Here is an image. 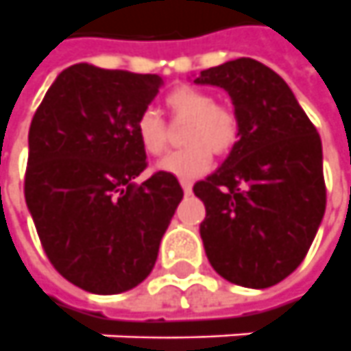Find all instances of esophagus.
Segmentation results:
<instances>
[{
    "mask_svg": "<svg viewBox=\"0 0 351 351\" xmlns=\"http://www.w3.org/2000/svg\"><path fill=\"white\" fill-rule=\"evenodd\" d=\"M181 187H183V191H185V195H189V193L193 191V183H191V181L181 180Z\"/></svg>",
    "mask_w": 351,
    "mask_h": 351,
    "instance_id": "1",
    "label": "esophagus"
}]
</instances>
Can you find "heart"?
<instances>
[{
  "label": "heart",
  "instance_id": "heart-1",
  "mask_svg": "<svg viewBox=\"0 0 351 351\" xmlns=\"http://www.w3.org/2000/svg\"><path fill=\"white\" fill-rule=\"evenodd\" d=\"M164 104L173 121H187L181 133L183 147L168 154L158 164L166 173L181 180H191L210 166V152L214 156L228 154L239 137V121L236 112L218 104L206 90L181 84L166 94ZM135 135L138 145L150 156H160L168 147V125L162 115L145 108L135 119Z\"/></svg>",
  "mask_w": 351,
  "mask_h": 351
}]
</instances>
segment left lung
<instances>
[{"label": "left lung", "mask_w": 351, "mask_h": 351, "mask_svg": "<svg viewBox=\"0 0 351 351\" xmlns=\"http://www.w3.org/2000/svg\"><path fill=\"white\" fill-rule=\"evenodd\" d=\"M197 84L230 94L239 138L193 191L204 203V251L232 284L270 288L302 265L323 220V145L278 73L251 58L204 69Z\"/></svg>", "instance_id": "1"}]
</instances>
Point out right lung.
<instances>
[{"instance_id":"1","label":"right lung","mask_w":351,"mask_h":351,"mask_svg":"<svg viewBox=\"0 0 351 351\" xmlns=\"http://www.w3.org/2000/svg\"><path fill=\"white\" fill-rule=\"evenodd\" d=\"M158 75L77 63L58 75L28 131L25 199L49 263L82 290L138 286L158 257L183 189L152 173L135 119L158 94Z\"/></svg>"}]
</instances>
